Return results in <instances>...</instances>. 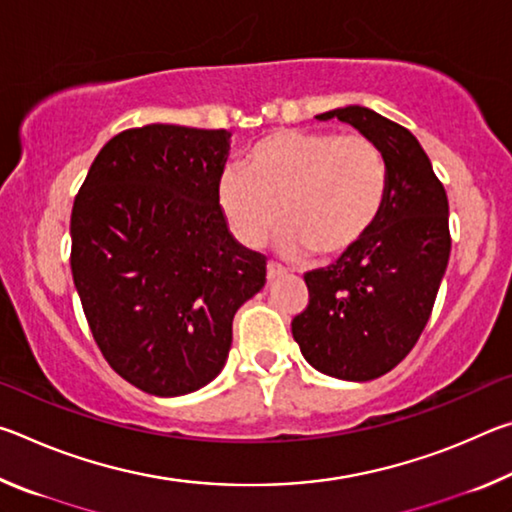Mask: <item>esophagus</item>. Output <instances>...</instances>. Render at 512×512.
<instances>
[{
  "mask_svg": "<svg viewBox=\"0 0 512 512\" xmlns=\"http://www.w3.org/2000/svg\"><path fill=\"white\" fill-rule=\"evenodd\" d=\"M284 273H287V271H284V268H282L280 264H275V262H268V264H266V277H268V282L277 280V277L284 275Z\"/></svg>",
  "mask_w": 512,
  "mask_h": 512,
  "instance_id": "obj_1",
  "label": "esophagus"
}]
</instances>
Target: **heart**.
Instances as JSON below:
<instances>
[{
  "instance_id": "b5f03b06",
  "label": "heart",
  "mask_w": 512,
  "mask_h": 512,
  "mask_svg": "<svg viewBox=\"0 0 512 512\" xmlns=\"http://www.w3.org/2000/svg\"><path fill=\"white\" fill-rule=\"evenodd\" d=\"M386 198V158L361 133L275 131L246 153L244 171L223 169L216 183V201L239 244L264 246L282 219V253L323 262L370 235Z\"/></svg>"
}]
</instances>
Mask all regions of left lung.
<instances>
[{
	"instance_id": "obj_1",
	"label": "left lung",
	"mask_w": 512,
	"mask_h": 512,
	"mask_svg": "<svg viewBox=\"0 0 512 512\" xmlns=\"http://www.w3.org/2000/svg\"><path fill=\"white\" fill-rule=\"evenodd\" d=\"M386 158L388 198L361 244L332 266L305 273L307 309L291 320L302 357L323 375L370 381L393 370L418 343L452 250L445 187L420 142L363 106L336 108Z\"/></svg>"
}]
</instances>
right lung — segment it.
Returning a JSON list of instances; mask_svg holds the SVG:
<instances>
[{
  "label": "right lung",
  "mask_w": 512,
  "mask_h": 512,
  "mask_svg": "<svg viewBox=\"0 0 512 512\" xmlns=\"http://www.w3.org/2000/svg\"><path fill=\"white\" fill-rule=\"evenodd\" d=\"M230 133L128 128L103 146L72 207V275L94 341L128 384L158 397L219 375L237 309L266 257L230 235L216 183Z\"/></svg>",
  "instance_id": "obj_1"
}]
</instances>
